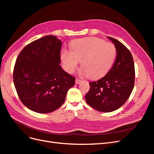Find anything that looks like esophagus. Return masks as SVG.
I'll return each instance as SVG.
<instances>
[{
  "instance_id": "1",
  "label": "esophagus",
  "mask_w": 154,
  "mask_h": 154,
  "mask_svg": "<svg viewBox=\"0 0 154 154\" xmlns=\"http://www.w3.org/2000/svg\"><path fill=\"white\" fill-rule=\"evenodd\" d=\"M81 80H80V79H79V78H76V84H78V83H80V82H81Z\"/></svg>"
}]
</instances>
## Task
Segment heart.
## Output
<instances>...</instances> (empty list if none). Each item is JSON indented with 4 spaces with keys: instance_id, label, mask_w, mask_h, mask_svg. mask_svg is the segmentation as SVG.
Instances as JSON below:
<instances>
[{
    "instance_id": "1",
    "label": "heart",
    "mask_w": 154,
    "mask_h": 154,
    "mask_svg": "<svg viewBox=\"0 0 154 154\" xmlns=\"http://www.w3.org/2000/svg\"><path fill=\"white\" fill-rule=\"evenodd\" d=\"M71 50V53L63 51L61 55L67 71L73 72L78 61L81 62L83 72L92 79L104 76L112 67L117 55L112 43L95 37L76 40Z\"/></svg>"
}]
</instances>
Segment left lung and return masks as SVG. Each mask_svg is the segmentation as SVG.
Segmentation results:
<instances>
[{
    "label": "left lung",
    "mask_w": 154,
    "mask_h": 154,
    "mask_svg": "<svg viewBox=\"0 0 154 154\" xmlns=\"http://www.w3.org/2000/svg\"><path fill=\"white\" fill-rule=\"evenodd\" d=\"M108 38L117 49L116 61L104 77L89 82L90 89L85 95L88 105L104 112L117 110L127 101L135 82L134 62L131 53L118 40Z\"/></svg>",
    "instance_id": "1"
}]
</instances>
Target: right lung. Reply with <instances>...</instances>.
Here are the masks:
<instances>
[{
	"label": "right lung",
	"instance_id": "1",
	"mask_svg": "<svg viewBox=\"0 0 154 154\" xmlns=\"http://www.w3.org/2000/svg\"><path fill=\"white\" fill-rule=\"evenodd\" d=\"M62 42L52 35L45 36L25 46L13 69L17 94L27 108L38 113H49L64 103L75 77L62 69Z\"/></svg>",
	"mask_w": 154,
	"mask_h": 154
}]
</instances>
